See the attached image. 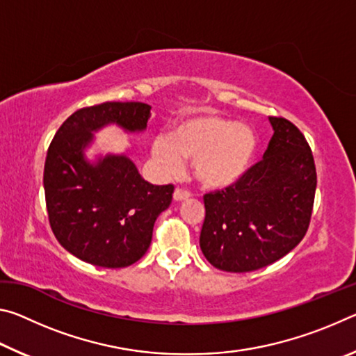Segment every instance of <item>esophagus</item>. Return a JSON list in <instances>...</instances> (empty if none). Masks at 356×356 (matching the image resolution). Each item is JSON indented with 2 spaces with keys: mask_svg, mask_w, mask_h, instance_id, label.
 I'll use <instances>...</instances> for the list:
<instances>
[{
  "mask_svg": "<svg viewBox=\"0 0 356 356\" xmlns=\"http://www.w3.org/2000/svg\"><path fill=\"white\" fill-rule=\"evenodd\" d=\"M172 197H174V201H176V202H182V201H186V200H188V197H190V193H188V191H185V190H180V188H177L176 191H174Z\"/></svg>",
  "mask_w": 356,
  "mask_h": 356,
  "instance_id": "esophagus-1",
  "label": "esophagus"
}]
</instances>
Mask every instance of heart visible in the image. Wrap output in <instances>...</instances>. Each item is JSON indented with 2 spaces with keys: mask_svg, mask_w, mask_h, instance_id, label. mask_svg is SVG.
I'll list each match as a JSON object with an SVG mask.
<instances>
[{
  "mask_svg": "<svg viewBox=\"0 0 356 356\" xmlns=\"http://www.w3.org/2000/svg\"><path fill=\"white\" fill-rule=\"evenodd\" d=\"M259 147L254 130L220 114L185 119L154 144V156L168 170L180 160L191 161L193 176L202 188L226 190L240 182L252 166Z\"/></svg>",
  "mask_w": 356,
  "mask_h": 356,
  "instance_id": "b5f03b06",
  "label": "heart"
}]
</instances>
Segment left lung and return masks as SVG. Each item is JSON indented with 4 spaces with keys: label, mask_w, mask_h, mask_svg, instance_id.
Masks as SVG:
<instances>
[{
    "label": "left lung",
    "mask_w": 356,
    "mask_h": 356,
    "mask_svg": "<svg viewBox=\"0 0 356 356\" xmlns=\"http://www.w3.org/2000/svg\"><path fill=\"white\" fill-rule=\"evenodd\" d=\"M268 120L275 134L264 159L236 185L204 196L201 251L222 272L267 267L308 231L317 185L314 156L291 120Z\"/></svg>",
    "instance_id": "1"
}]
</instances>
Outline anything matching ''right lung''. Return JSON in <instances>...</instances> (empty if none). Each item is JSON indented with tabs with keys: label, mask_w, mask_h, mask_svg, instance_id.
I'll list each match as a JSON object with an SVG mask.
<instances>
[{
	"label": "right lung",
	"mask_w": 356,
	"mask_h": 356,
	"mask_svg": "<svg viewBox=\"0 0 356 356\" xmlns=\"http://www.w3.org/2000/svg\"><path fill=\"white\" fill-rule=\"evenodd\" d=\"M150 106L105 102L64 120L48 147L44 190L51 231L70 254L105 268L129 267L146 254L154 222L172 201L174 186L152 185L125 154L91 163L84 150L94 131L116 124L129 134L146 130Z\"/></svg>",
	"instance_id": "1"
}]
</instances>
